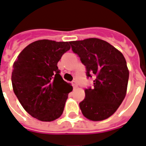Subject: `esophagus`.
Returning a JSON list of instances; mask_svg holds the SVG:
<instances>
[{"instance_id": "obj_1", "label": "esophagus", "mask_w": 146, "mask_h": 146, "mask_svg": "<svg viewBox=\"0 0 146 146\" xmlns=\"http://www.w3.org/2000/svg\"><path fill=\"white\" fill-rule=\"evenodd\" d=\"M72 85H73V88H76L78 87V84H77V82L76 81L72 82Z\"/></svg>"}]
</instances>
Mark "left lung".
Returning <instances> with one entry per match:
<instances>
[{
    "label": "left lung",
    "mask_w": 146,
    "mask_h": 146,
    "mask_svg": "<svg viewBox=\"0 0 146 146\" xmlns=\"http://www.w3.org/2000/svg\"><path fill=\"white\" fill-rule=\"evenodd\" d=\"M72 50L86 67L87 76H95L94 88L85 89L79 107L85 118L94 121L112 115L127 93L129 70L120 51L98 38L70 41Z\"/></svg>",
    "instance_id": "left-lung-1"
}]
</instances>
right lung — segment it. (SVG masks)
Wrapping results in <instances>:
<instances>
[{
	"label": "right lung",
	"mask_w": 146,
	"mask_h": 146,
	"mask_svg": "<svg viewBox=\"0 0 146 146\" xmlns=\"http://www.w3.org/2000/svg\"><path fill=\"white\" fill-rule=\"evenodd\" d=\"M70 48L68 42L37 40L26 46L14 62V93L26 112L38 120L52 121L64 112L73 87L62 79L57 65Z\"/></svg>",
	"instance_id": "right-lung-1"
}]
</instances>
